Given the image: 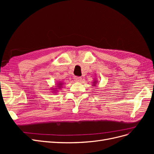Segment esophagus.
<instances>
[{
	"label": "esophagus",
	"mask_w": 154,
	"mask_h": 154,
	"mask_svg": "<svg viewBox=\"0 0 154 154\" xmlns=\"http://www.w3.org/2000/svg\"><path fill=\"white\" fill-rule=\"evenodd\" d=\"M74 81L77 82H80L82 80V78L79 77V76H74Z\"/></svg>",
	"instance_id": "1"
}]
</instances>
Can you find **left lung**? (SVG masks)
<instances>
[{
    "label": "left lung",
    "mask_w": 154,
    "mask_h": 154,
    "mask_svg": "<svg viewBox=\"0 0 154 154\" xmlns=\"http://www.w3.org/2000/svg\"><path fill=\"white\" fill-rule=\"evenodd\" d=\"M94 79H95V78H94ZM97 80H94V82H92V84H93L92 85H93V86H94V87H95V86L96 85V84H97Z\"/></svg>",
    "instance_id": "8db88e82"
}]
</instances>
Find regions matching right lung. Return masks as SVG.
Masks as SVG:
<instances>
[{"mask_svg":"<svg viewBox=\"0 0 154 154\" xmlns=\"http://www.w3.org/2000/svg\"><path fill=\"white\" fill-rule=\"evenodd\" d=\"M64 84V83H63V82H58V83H57V85H56L55 87H52V89H51V90H52L51 91L52 92H53V93H54V92H57V91H58V89H60V88H62V85Z\"/></svg>","mask_w":154,"mask_h":154,"instance_id":"1","label":"right lung"}]
</instances>
